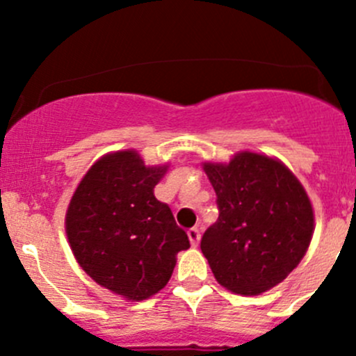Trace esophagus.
<instances>
[{"mask_svg": "<svg viewBox=\"0 0 356 356\" xmlns=\"http://www.w3.org/2000/svg\"><path fill=\"white\" fill-rule=\"evenodd\" d=\"M188 238H189V241H191L193 246H198V243H200V239H201V234H200L198 229H196V227L189 229V231H188Z\"/></svg>", "mask_w": 356, "mask_h": 356, "instance_id": "1", "label": "esophagus"}]
</instances>
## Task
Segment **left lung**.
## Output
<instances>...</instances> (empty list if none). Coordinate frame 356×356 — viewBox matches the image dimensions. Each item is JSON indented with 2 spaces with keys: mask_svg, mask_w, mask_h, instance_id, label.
Here are the masks:
<instances>
[{
  "mask_svg": "<svg viewBox=\"0 0 356 356\" xmlns=\"http://www.w3.org/2000/svg\"><path fill=\"white\" fill-rule=\"evenodd\" d=\"M217 195L218 218L201 251L218 284L254 296L284 281L314 234V208L279 160L241 152L229 163H203Z\"/></svg>",
  "mask_w": 356,
  "mask_h": 356,
  "instance_id": "obj_1",
  "label": "left lung"
}]
</instances>
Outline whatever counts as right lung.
I'll return each instance as SVG.
<instances>
[{
  "mask_svg": "<svg viewBox=\"0 0 356 356\" xmlns=\"http://www.w3.org/2000/svg\"><path fill=\"white\" fill-rule=\"evenodd\" d=\"M167 172L146 167L134 149L99 158L68 204L65 231L82 270L111 293L132 301L167 286L175 254L189 248L168 204L155 198Z\"/></svg>",
  "mask_w": 356,
  "mask_h": 356,
  "instance_id": "obj_1",
  "label": "right lung"
}]
</instances>
